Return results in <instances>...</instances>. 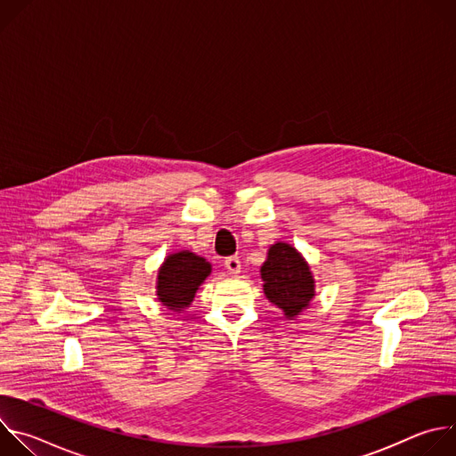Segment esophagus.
Returning a JSON list of instances; mask_svg holds the SVG:
<instances>
[{"mask_svg": "<svg viewBox=\"0 0 456 456\" xmlns=\"http://www.w3.org/2000/svg\"><path fill=\"white\" fill-rule=\"evenodd\" d=\"M224 265H225V269H227L231 274H238V273L241 271V262H240L238 256H229V257H225Z\"/></svg>", "mask_w": 456, "mask_h": 456, "instance_id": "obj_1", "label": "esophagus"}]
</instances>
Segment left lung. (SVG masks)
I'll return each mask as SVG.
<instances>
[{"instance_id":"1","label":"left lung","mask_w":456,"mask_h":456,"mask_svg":"<svg viewBox=\"0 0 456 456\" xmlns=\"http://www.w3.org/2000/svg\"><path fill=\"white\" fill-rule=\"evenodd\" d=\"M262 278L267 299L280 306L287 317L297 315L314 297L310 269L301 254L289 243H276L269 248Z\"/></svg>"}]
</instances>
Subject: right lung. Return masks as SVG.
Masks as SVG:
<instances>
[{"label":"right lung","instance_id":"obj_1","mask_svg":"<svg viewBox=\"0 0 456 456\" xmlns=\"http://www.w3.org/2000/svg\"><path fill=\"white\" fill-rule=\"evenodd\" d=\"M211 274V265L204 257L189 250H180L166 257L159 271L157 296L171 310H182L191 305L194 292Z\"/></svg>","mask_w":456,"mask_h":456}]
</instances>
